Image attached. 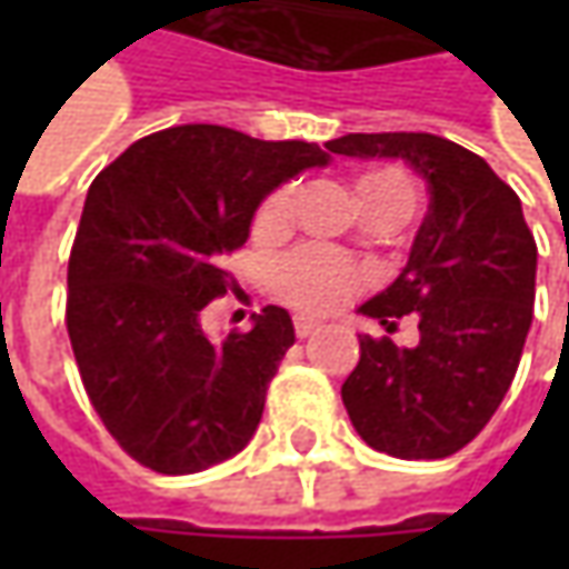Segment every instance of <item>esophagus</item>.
<instances>
[{"label": "esophagus", "mask_w": 569, "mask_h": 569, "mask_svg": "<svg viewBox=\"0 0 569 569\" xmlns=\"http://www.w3.org/2000/svg\"><path fill=\"white\" fill-rule=\"evenodd\" d=\"M317 329H319L317 319H310V317H297V319H295L297 339H310V336H313Z\"/></svg>", "instance_id": "1"}]
</instances>
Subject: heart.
I'll return each mask as SVG.
<instances>
[{
	"mask_svg": "<svg viewBox=\"0 0 569 569\" xmlns=\"http://www.w3.org/2000/svg\"><path fill=\"white\" fill-rule=\"evenodd\" d=\"M358 199L367 218H399L408 221L418 206V187L402 167H377L358 177ZM295 189L281 187L256 211V228L281 230L291 221ZM272 284L281 300H288L297 310L307 313H329L339 310L355 295H361L370 284V272L345 259L341 252L307 243L300 250L288 252L272 272Z\"/></svg>",
	"mask_w": 569,
	"mask_h": 569,
	"instance_id": "b5f03b06",
	"label": "heart"
}]
</instances>
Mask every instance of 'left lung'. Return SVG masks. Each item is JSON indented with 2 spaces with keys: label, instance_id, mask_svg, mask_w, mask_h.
Instances as JSON below:
<instances>
[{
  "label": "left lung",
  "instance_id": "8db88e82",
  "mask_svg": "<svg viewBox=\"0 0 569 569\" xmlns=\"http://www.w3.org/2000/svg\"><path fill=\"white\" fill-rule=\"evenodd\" d=\"M326 148L399 158L430 192L408 266L361 307L386 332L415 313L421 339L399 348L361 336L341 402L367 447L396 459L452 456L503 402L532 326L538 250L522 202L485 158L430 132H351Z\"/></svg>",
  "mask_w": 569,
  "mask_h": 569
}]
</instances>
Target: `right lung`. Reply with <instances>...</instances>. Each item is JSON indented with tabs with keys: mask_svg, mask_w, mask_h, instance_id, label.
I'll return each mask as SVG.
<instances>
[{
	"mask_svg": "<svg viewBox=\"0 0 569 569\" xmlns=\"http://www.w3.org/2000/svg\"><path fill=\"white\" fill-rule=\"evenodd\" d=\"M313 142H262L228 126H173L129 144L88 189L69 256L66 326L84 392L136 462L192 475L247 447L295 322L281 307L211 341L202 310L233 284L262 199L326 167Z\"/></svg>",
	"mask_w": 569,
	"mask_h": 569,
	"instance_id": "obj_1",
	"label": "right lung"
}]
</instances>
